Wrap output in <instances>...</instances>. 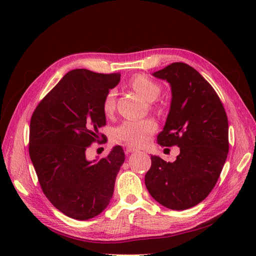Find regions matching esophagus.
<instances>
[{
	"mask_svg": "<svg viewBox=\"0 0 256 256\" xmlns=\"http://www.w3.org/2000/svg\"><path fill=\"white\" fill-rule=\"evenodd\" d=\"M126 152H138V148H136V147H134V146H130V145H128L127 147H126Z\"/></svg>",
	"mask_w": 256,
	"mask_h": 256,
	"instance_id": "1",
	"label": "esophagus"
}]
</instances>
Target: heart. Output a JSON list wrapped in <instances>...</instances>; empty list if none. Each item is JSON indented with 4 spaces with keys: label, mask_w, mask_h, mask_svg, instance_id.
I'll return each mask as SVG.
<instances>
[{
    "label": "heart",
    "mask_w": 256,
    "mask_h": 256,
    "mask_svg": "<svg viewBox=\"0 0 256 256\" xmlns=\"http://www.w3.org/2000/svg\"><path fill=\"white\" fill-rule=\"evenodd\" d=\"M132 88L138 92L147 102H154L160 94L159 85L146 76H136L130 82ZM116 92L111 90L104 97L102 108L106 115L115 110ZM157 122L152 118L127 120L114 129L113 138L116 142L127 143L134 146H144L150 141V136L156 132Z\"/></svg>",
    "instance_id": "1"
}]
</instances>
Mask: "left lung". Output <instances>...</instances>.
Masks as SVG:
<instances>
[{
  "label": "left lung",
  "mask_w": 256,
  "mask_h": 256,
  "mask_svg": "<svg viewBox=\"0 0 256 256\" xmlns=\"http://www.w3.org/2000/svg\"><path fill=\"white\" fill-rule=\"evenodd\" d=\"M171 86L161 146L180 147L174 162L152 156L145 186L159 204L184 210L202 202L218 180L228 152V116L220 98L194 68L173 63L152 74Z\"/></svg>",
  "instance_id": "left-lung-1"
}]
</instances>
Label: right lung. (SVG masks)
<instances>
[{
  "mask_svg": "<svg viewBox=\"0 0 256 256\" xmlns=\"http://www.w3.org/2000/svg\"><path fill=\"white\" fill-rule=\"evenodd\" d=\"M120 81V74L74 69L30 118L28 152L42 189L54 207L76 220H88L104 210L125 161L120 145L106 158H86L88 147L106 124L104 97Z\"/></svg>",
  "mask_w": 256,
  "mask_h": 256,
  "instance_id": "1",
  "label": "right lung"
}]
</instances>
